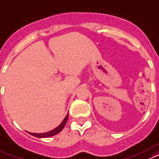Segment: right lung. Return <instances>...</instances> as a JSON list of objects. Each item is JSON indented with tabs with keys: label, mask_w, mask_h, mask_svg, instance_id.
I'll list each match as a JSON object with an SVG mask.
<instances>
[{
	"label": "right lung",
	"mask_w": 159,
	"mask_h": 159,
	"mask_svg": "<svg viewBox=\"0 0 159 159\" xmlns=\"http://www.w3.org/2000/svg\"><path fill=\"white\" fill-rule=\"evenodd\" d=\"M67 120L68 115H66L64 120H62L61 123L57 127L55 128V129H53V130H50V131L44 132V133H32V132H29V133L30 134V135H32V136H35V137H39V138H45V137H50V136H55V135L60 133V132L61 131L62 129L64 128V126L66 125V124Z\"/></svg>",
	"instance_id": "add662e5"
}]
</instances>
